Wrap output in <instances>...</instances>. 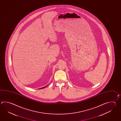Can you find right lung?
I'll return each mask as SVG.
<instances>
[{"instance_id": "1", "label": "right lung", "mask_w": 121, "mask_h": 121, "mask_svg": "<svg viewBox=\"0 0 121 121\" xmlns=\"http://www.w3.org/2000/svg\"><path fill=\"white\" fill-rule=\"evenodd\" d=\"M46 86H44V87H43L41 88H40V89H43V88H44Z\"/></svg>"}]
</instances>
